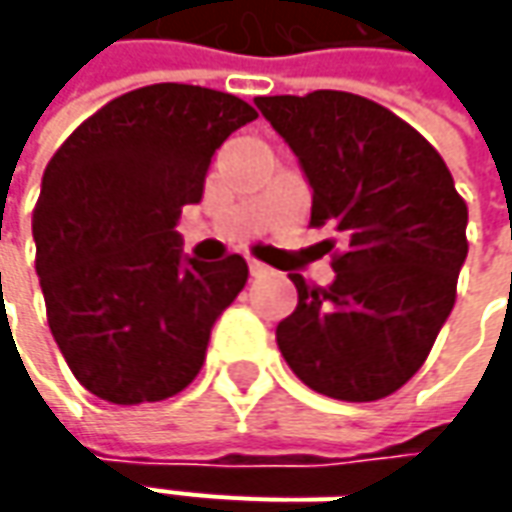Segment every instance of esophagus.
<instances>
[{"mask_svg":"<svg viewBox=\"0 0 512 512\" xmlns=\"http://www.w3.org/2000/svg\"><path fill=\"white\" fill-rule=\"evenodd\" d=\"M247 267H250V276H265V273H270V267L262 265V262H256V259H250Z\"/></svg>","mask_w":512,"mask_h":512,"instance_id":"1","label":"esophagus"}]
</instances>
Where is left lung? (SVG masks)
I'll return each mask as SVG.
<instances>
[{"label":"left lung","mask_w":512,"mask_h":512,"mask_svg":"<svg viewBox=\"0 0 512 512\" xmlns=\"http://www.w3.org/2000/svg\"><path fill=\"white\" fill-rule=\"evenodd\" d=\"M313 187L310 225L344 247L336 279L310 287L276 342L302 382L342 402H376L419 370L456 302L467 205L436 148L393 110L344 90L259 96ZM336 242H327V250Z\"/></svg>","instance_id":"8db88e82"}]
</instances>
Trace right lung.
<instances>
[{
  "instance_id": "add662e5",
  "label": "right lung",
  "mask_w": 512,
  "mask_h": 512,
  "mask_svg": "<svg viewBox=\"0 0 512 512\" xmlns=\"http://www.w3.org/2000/svg\"><path fill=\"white\" fill-rule=\"evenodd\" d=\"M259 113L233 93L162 82L96 110L53 153L33 207L48 325L82 387L162 402L196 379L210 330L247 282L233 253H182L216 148Z\"/></svg>"
}]
</instances>
